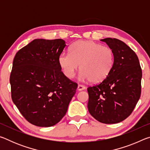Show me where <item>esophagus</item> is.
<instances>
[{"mask_svg": "<svg viewBox=\"0 0 150 150\" xmlns=\"http://www.w3.org/2000/svg\"><path fill=\"white\" fill-rule=\"evenodd\" d=\"M86 87H85L84 85H79L78 87H77V90L78 91H83L85 89Z\"/></svg>", "mask_w": 150, "mask_h": 150, "instance_id": "1", "label": "esophagus"}]
</instances>
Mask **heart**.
<instances>
[{
    "label": "heart",
    "mask_w": 150,
    "mask_h": 150,
    "mask_svg": "<svg viewBox=\"0 0 150 150\" xmlns=\"http://www.w3.org/2000/svg\"><path fill=\"white\" fill-rule=\"evenodd\" d=\"M58 62L67 78L74 77L80 65L81 79L98 83L110 74L115 63V54L108 46L92 41H78L71 46L70 53L59 55Z\"/></svg>",
    "instance_id": "1"
}]
</instances>
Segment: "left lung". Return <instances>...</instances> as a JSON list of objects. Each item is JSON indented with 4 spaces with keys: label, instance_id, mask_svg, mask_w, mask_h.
Listing matches in <instances>:
<instances>
[{
    "label": "left lung",
    "instance_id": "1",
    "mask_svg": "<svg viewBox=\"0 0 150 150\" xmlns=\"http://www.w3.org/2000/svg\"><path fill=\"white\" fill-rule=\"evenodd\" d=\"M115 54L111 71L103 82L87 88L88 110L105 124L120 122L132 112L141 95L142 69L136 53L116 38L100 40Z\"/></svg>",
    "mask_w": 150,
    "mask_h": 150
}]
</instances>
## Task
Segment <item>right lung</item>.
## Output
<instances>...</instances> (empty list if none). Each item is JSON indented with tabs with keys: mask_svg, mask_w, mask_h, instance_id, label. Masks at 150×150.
<instances>
[{
	"mask_svg": "<svg viewBox=\"0 0 150 150\" xmlns=\"http://www.w3.org/2000/svg\"><path fill=\"white\" fill-rule=\"evenodd\" d=\"M62 39H35L16 53L10 77L12 99L35 126L50 127L62 120L77 84L62 71L58 58Z\"/></svg>",
	"mask_w": 150,
	"mask_h": 150,
	"instance_id": "add662e5",
	"label": "right lung"
}]
</instances>
